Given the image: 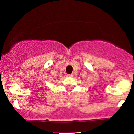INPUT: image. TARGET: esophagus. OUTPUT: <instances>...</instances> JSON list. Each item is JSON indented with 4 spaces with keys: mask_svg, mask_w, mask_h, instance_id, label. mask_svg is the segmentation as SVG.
I'll return each mask as SVG.
<instances>
[{
    "mask_svg": "<svg viewBox=\"0 0 134 134\" xmlns=\"http://www.w3.org/2000/svg\"><path fill=\"white\" fill-rule=\"evenodd\" d=\"M68 77H73L74 76V74H68L67 75Z\"/></svg>",
    "mask_w": 134,
    "mask_h": 134,
    "instance_id": "34e87169",
    "label": "esophagus"
}]
</instances>
